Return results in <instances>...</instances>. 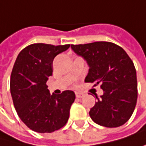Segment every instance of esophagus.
Wrapping results in <instances>:
<instances>
[{"label":"esophagus","mask_w":146,"mask_h":146,"mask_svg":"<svg viewBox=\"0 0 146 146\" xmlns=\"http://www.w3.org/2000/svg\"><path fill=\"white\" fill-rule=\"evenodd\" d=\"M84 96L83 93H80V92H76V97L77 98H82Z\"/></svg>","instance_id":"1"}]
</instances>
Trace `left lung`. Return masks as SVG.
<instances>
[{
	"instance_id": "obj_1",
	"label": "left lung",
	"mask_w": 146,
	"mask_h": 146,
	"mask_svg": "<svg viewBox=\"0 0 146 146\" xmlns=\"http://www.w3.org/2000/svg\"><path fill=\"white\" fill-rule=\"evenodd\" d=\"M89 65L85 82L100 85L104 94L97 99L89 115L96 124L119 127L129 120L137 104L138 84L134 64L125 51L108 41L71 45Z\"/></svg>"
}]
</instances>
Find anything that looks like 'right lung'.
I'll return each instance as SVG.
<instances>
[{"instance_id":"right-lung-1","label":"right lung","mask_w":146,"mask_h":146,"mask_svg":"<svg viewBox=\"0 0 146 146\" xmlns=\"http://www.w3.org/2000/svg\"><path fill=\"white\" fill-rule=\"evenodd\" d=\"M69 46V44H31L20 52L15 62L10 77L14 106L21 121L36 132L57 131L69 119L74 92L66 90L50 95L46 86L48 78L53 75L54 59Z\"/></svg>"}]
</instances>
